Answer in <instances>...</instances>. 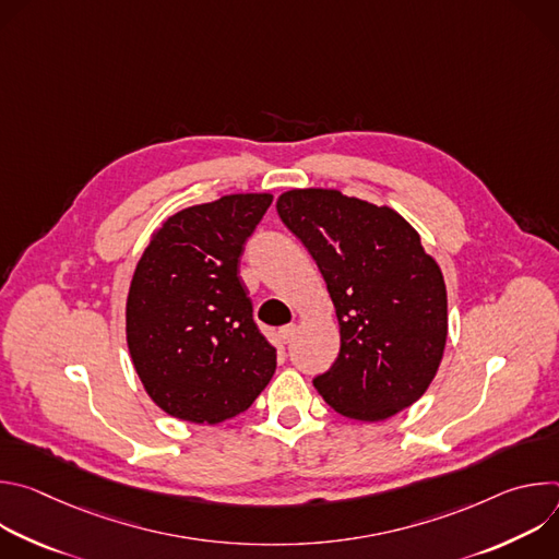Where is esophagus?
Listing matches in <instances>:
<instances>
[{"label":"esophagus","mask_w":559,"mask_h":559,"mask_svg":"<svg viewBox=\"0 0 559 559\" xmlns=\"http://www.w3.org/2000/svg\"><path fill=\"white\" fill-rule=\"evenodd\" d=\"M294 336H296V325H285V328H281V332H278V338H281L283 345H289V343L294 341Z\"/></svg>","instance_id":"1"}]
</instances>
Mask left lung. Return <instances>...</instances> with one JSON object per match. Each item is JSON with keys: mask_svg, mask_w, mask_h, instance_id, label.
Instances as JSON below:
<instances>
[{"mask_svg": "<svg viewBox=\"0 0 559 559\" xmlns=\"http://www.w3.org/2000/svg\"><path fill=\"white\" fill-rule=\"evenodd\" d=\"M276 210L321 270L341 325L313 386L338 414L378 423L431 384L447 343V287L418 231L391 207L336 190H292Z\"/></svg>", "mask_w": 559, "mask_h": 559, "instance_id": "1", "label": "left lung"}]
</instances>
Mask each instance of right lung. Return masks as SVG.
<instances>
[{"label": "right lung", "mask_w": 559, "mask_h": 559, "mask_svg": "<svg viewBox=\"0 0 559 559\" xmlns=\"http://www.w3.org/2000/svg\"><path fill=\"white\" fill-rule=\"evenodd\" d=\"M270 194H229L170 216L136 263L126 332L134 369L166 414L216 425L252 407L276 369L238 276Z\"/></svg>", "instance_id": "add662e5"}]
</instances>
